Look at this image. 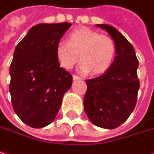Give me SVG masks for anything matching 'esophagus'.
<instances>
[{"instance_id":"34e87169","label":"esophagus","mask_w":154,"mask_h":154,"mask_svg":"<svg viewBox=\"0 0 154 154\" xmlns=\"http://www.w3.org/2000/svg\"><path fill=\"white\" fill-rule=\"evenodd\" d=\"M72 78H73V80H74V81H77V80H82V78H81V77H77V76H75V75H74V76L72 77Z\"/></svg>"}]
</instances>
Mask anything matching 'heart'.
<instances>
[{
	"label": "heart",
	"instance_id": "obj_1",
	"mask_svg": "<svg viewBox=\"0 0 154 154\" xmlns=\"http://www.w3.org/2000/svg\"><path fill=\"white\" fill-rule=\"evenodd\" d=\"M56 55L63 68L71 69L80 58V69L97 76L106 72L112 65L116 45L110 36L83 27L69 35L68 42H59Z\"/></svg>",
	"mask_w": 154,
	"mask_h": 154
}]
</instances>
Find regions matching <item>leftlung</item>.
I'll use <instances>...</instances> for the list:
<instances>
[{
	"label": "left lung",
	"mask_w": 154,
	"mask_h": 154,
	"mask_svg": "<svg viewBox=\"0 0 154 154\" xmlns=\"http://www.w3.org/2000/svg\"><path fill=\"white\" fill-rule=\"evenodd\" d=\"M97 26L113 39L116 57L111 68L103 75L85 80L84 108L93 125L115 129L129 118L135 108L140 89L139 61L133 46L119 30L108 24Z\"/></svg>",
	"instance_id": "1"
}]
</instances>
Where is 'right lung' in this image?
Instances as JSON below:
<instances>
[{"mask_svg":"<svg viewBox=\"0 0 154 154\" xmlns=\"http://www.w3.org/2000/svg\"><path fill=\"white\" fill-rule=\"evenodd\" d=\"M71 24L40 23L29 30L14 52L9 91L14 112L26 125L42 128L53 122L72 76L60 67L57 44Z\"/></svg>","mask_w":154,"mask_h":154,"instance_id":"right-lung-1","label":"right lung"}]
</instances>
